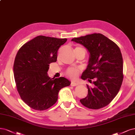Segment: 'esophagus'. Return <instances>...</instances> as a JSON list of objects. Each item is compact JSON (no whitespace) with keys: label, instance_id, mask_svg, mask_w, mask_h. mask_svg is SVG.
I'll return each mask as SVG.
<instances>
[{"label":"esophagus","instance_id":"obj_1","mask_svg":"<svg viewBox=\"0 0 135 135\" xmlns=\"http://www.w3.org/2000/svg\"><path fill=\"white\" fill-rule=\"evenodd\" d=\"M79 84L77 83H75V82H74V81H72L71 83V85L72 86H78Z\"/></svg>","mask_w":135,"mask_h":135}]
</instances>
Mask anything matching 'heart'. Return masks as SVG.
I'll return each mask as SVG.
<instances>
[{"instance_id": "1", "label": "heart", "mask_w": 135, "mask_h": 135, "mask_svg": "<svg viewBox=\"0 0 135 135\" xmlns=\"http://www.w3.org/2000/svg\"><path fill=\"white\" fill-rule=\"evenodd\" d=\"M76 48H81L79 47H77ZM79 74V70L78 69L75 68H69L66 71V74L68 76H69L70 78L73 79H75L78 76V75Z\"/></svg>"}]
</instances>
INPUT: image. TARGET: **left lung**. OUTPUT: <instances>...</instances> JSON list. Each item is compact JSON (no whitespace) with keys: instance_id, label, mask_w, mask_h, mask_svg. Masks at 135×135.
Returning a JSON list of instances; mask_svg holds the SVG:
<instances>
[{"instance_id":"left-lung-1","label":"left lung","mask_w":135,"mask_h":135,"mask_svg":"<svg viewBox=\"0 0 135 135\" xmlns=\"http://www.w3.org/2000/svg\"><path fill=\"white\" fill-rule=\"evenodd\" d=\"M72 41L84 46L90 52L89 64L81 78L93 85L86 84L88 94L80 100V103L89 109L103 108L112 101L122 85L124 76L120 50L101 33L75 37Z\"/></svg>"}]
</instances>
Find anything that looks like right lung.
<instances>
[{
    "label": "right lung",
    "mask_w": 135,
    "mask_h": 135,
    "mask_svg": "<svg viewBox=\"0 0 135 135\" xmlns=\"http://www.w3.org/2000/svg\"><path fill=\"white\" fill-rule=\"evenodd\" d=\"M67 41L38 36L19 49L13 66L14 77L21 98L31 108L47 109L56 103L59 90L70 84L64 77L47 75L49 64L57 61L58 50Z\"/></svg>",
    "instance_id": "1"
}]
</instances>
